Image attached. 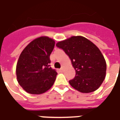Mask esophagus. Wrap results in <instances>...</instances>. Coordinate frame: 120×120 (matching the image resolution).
Instances as JSON below:
<instances>
[{
  "instance_id": "1",
  "label": "esophagus",
  "mask_w": 120,
  "mask_h": 120,
  "mask_svg": "<svg viewBox=\"0 0 120 120\" xmlns=\"http://www.w3.org/2000/svg\"><path fill=\"white\" fill-rule=\"evenodd\" d=\"M60 71L61 72H62V71H63V67H62V68H61L60 69Z\"/></svg>"
}]
</instances>
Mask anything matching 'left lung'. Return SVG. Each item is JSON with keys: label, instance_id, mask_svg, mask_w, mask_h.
I'll return each mask as SVG.
<instances>
[{"label": "left lung", "instance_id": "left-lung-1", "mask_svg": "<svg viewBox=\"0 0 120 120\" xmlns=\"http://www.w3.org/2000/svg\"><path fill=\"white\" fill-rule=\"evenodd\" d=\"M57 47L68 55L76 76L69 81L74 89L82 93L94 92L105 78L107 64L101 50L87 38L71 36L58 42Z\"/></svg>", "mask_w": 120, "mask_h": 120}]
</instances>
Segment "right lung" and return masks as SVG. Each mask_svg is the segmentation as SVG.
Returning <instances> with one entry per match:
<instances>
[{
	"label": "right lung",
	"instance_id": "add662e5",
	"mask_svg": "<svg viewBox=\"0 0 120 120\" xmlns=\"http://www.w3.org/2000/svg\"><path fill=\"white\" fill-rule=\"evenodd\" d=\"M55 41L47 36L35 39L25 47L16 64L17 81L26 92L41 94L50 89L57 73L50 67Z\"/></svg>",
	"mask_w": 120,
	"mask_h": 120
}]
</instances>
